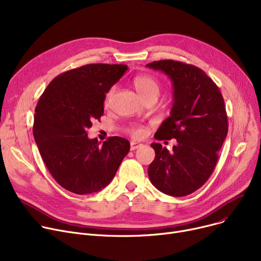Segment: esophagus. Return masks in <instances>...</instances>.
<instances>
[{
    "label": "esophagus",
    "instance_id": "obj_1",
    "mask_svg": "<svg viewBox=\"0 0 261 261\" xmlns=\"http://www.w3.org/2000/svg\"><path fill=\"white\" fill-rule=\"evenodd\" d=\"M141 146H142V144H140V143L131 142V144H130V149H131V151H133V150H136L138 148H140Z\"/></svg>",
    "mask_w": 261,
    "mask_h": 261
}]
</instances>
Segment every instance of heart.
<instances>
[{"label": "heart", "instance_id": "1", "mask_svg": "<svg viewBox=\"0 0 261 261\" xmlns=\"http://www.w3.org/2000/svg\"><path fill=\"white\" fill-rule=\"evenodd\" d=\"M133 84H134L136 91L139 92V94L145 100L150 97L158 98V96L160 94V84L153 76L148 75V74L139 75L134 78ZM115 90H116V88L112 87L107 93V96H106L107 103L110 102V100L112 99L113 95L115 93ZM128 132L133 136V138L141 139L145 135L146 130H145V128H143L141 126H131V127H129Z\"/></svg>", "mask_w": 261, "mask_h": 261}]
</instances>
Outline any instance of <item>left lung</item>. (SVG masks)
Listing matches in <instances>:
<instances>
[{
	"mask_svg": "<svg viewBox=\"0 0 261 261\" xmlns=\"http://www.w3.org/2000/svg\"><path fill=\"white\" fill-rule=\"evenodd\" d=\"M147 67L165 73L172 81L173 106L155 140L175 139L169 152L152 143L155 158L148 168L152 185L172 197L199 189L213 173L227 135V115L222 94L201 68L174 60H159Z\"/></svg>",
	"mask_w": 261,
	"mask_h": 261,
	"instance_id": "left-lung-1",
	"label": "left lung"
}]
</instances>
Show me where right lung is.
I'll use <instances>...</instances> for the list:
<instances>
[{"label": "right lung", "instance_id": "add662e5", "mask_svg": "<svg viewBox=\"0 0 261 261\" xmlns=\"http://www.w3.org/2000/svg\"><path fill=\"white\" fill-rule=\"evenodd\" d=\"M128 70L125 64H87L54 78L37 103L33 133L56 182L77 195L96 193L114 177L129 150L128 140L111 136L100 145L88 138L103 115L106 94Z\"/></svg>", "mask_w": 261, "mask_h": 261}]
</instances>
